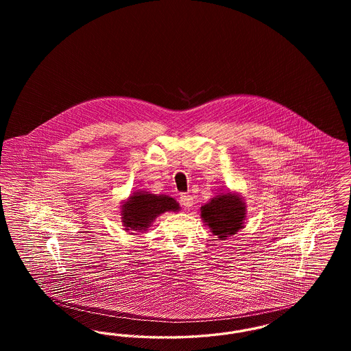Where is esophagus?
I'll return each instance as SVG.
<instances>
[{"label":"esophagus","instance_id":"esophagus-1","mask_svg":"<svg viewBox=\"0 0 351 351\" xmlns=\"http://www.w3.org/2000/svg\"><path fill=\"white\" fill-rule=\"evenodd\" d=\"M180 204L183 205L184 208H192V205H193V197L191 196V195H180Z\"/></svg>","mask_w":351,"mask_h":351}]
</instances>
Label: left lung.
<instances>
[{
  "label": "left lung",
  "instance_id": "1",
  "mask_svg": "<svg viewBox=\"0 0 351 351\" xmlns=\"http://www.w3.org/2000/svg\"><path fill=\"white\" fill-rule=\"evenodd\" d=\"M201 218L219 239L238 233L246 219V202L238 193H218L201 206Z\"/></svg>",
  "mask_w": 351,
  "mask_h": 351
}]
</instances>
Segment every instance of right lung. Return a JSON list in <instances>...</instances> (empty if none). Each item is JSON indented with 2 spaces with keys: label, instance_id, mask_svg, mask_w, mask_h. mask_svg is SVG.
I'll list each match as a JSON object with an SVG mask.
<instances>
[{
  "label": "right lung",
  "instance_id": "obj_1",
  "mask_svg": "<svg viewBox=\"0 0 351 351\" xmlns=\"http://www.w3.org/2000/svg\"><path fill=\"white\" fill-rule=\"evenodd\" d=\"M180 205L167 195H154L146 191H135L121 205V222L125 230L136 234L146 232L155 218L166 212H179Z\"/></svg>",
  "mask_w": 351,
  "mask_h": 351
}]
</instances>
